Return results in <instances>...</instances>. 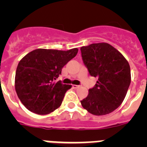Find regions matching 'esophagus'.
<instances>
[{"label": "esophagus", "instance_id": "obj_1", "mask_svg": "<svg viewBox=\"0 0 147 147\" xmlns=\"http://www.w3.org/2000/svg\"><path fill=\"white\" fill-rule=\"evenodd\" d=\"M80 85H73V88H75V89H77V88H80Z\"/></svg>", "mask_w": 147, "mask_h": 147}]
</instances>
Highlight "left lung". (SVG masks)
Returning a JSON list of instances; mask_svg holds the SVG:
<instances>
[{"instance_id": "obj_1", "label": "left lung", "mask_w": 147, "mask_h": 147, "mask_svg": "<svg viewBox=\"0 0 147 147\" xmlns=\"http://www.w3.org/2000/svg\"><path fill=\"white\" fill-rule=\"evenodd\" d=\"M80 50L90 76L98 78L88 96L81 101L82 106L93 115L110 113L121 105L130 85L129 62L107 42L90 44Z\"/></svg>"}]
</instances>
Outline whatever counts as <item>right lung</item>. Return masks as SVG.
Segmentation results:
<instances>
[{"mask_svg":"<svg viewBox=\"0 0 147 147\" xmlns=\"http://www.w3.org/2000/svg\"><path fill=\"white\" fill-rule=\"evenodd\" d=\"M77 53L76 48L67 51L38 49L22 58L17 67L15 87L18 98L28 110L46 115L60 107L71 85L55 80Z\"/></svg>","mask_w":147,"mask_h":147,"instance_id":"1","label":"right lung"}]
</instances>
